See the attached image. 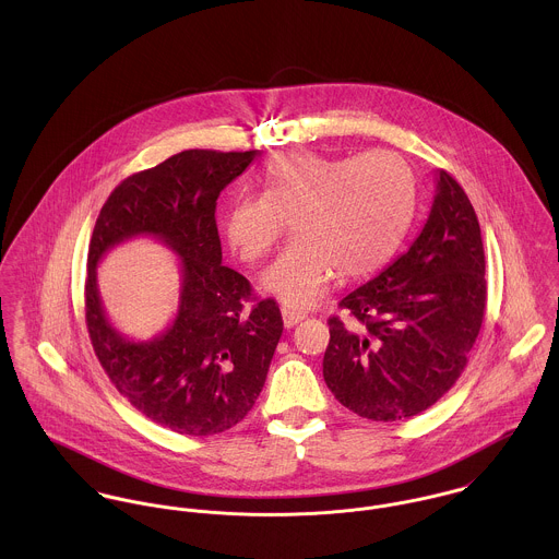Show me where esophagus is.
Returning a JSON list of instances; mask_svg holds the SVG:
<instances>
[{"label":"esophagus","instance_id":"34e87169","mask_svg":"<svg viewBox=\"0 0 559 559\" xmlns=\"http://www.w3.org/2000/svg\"><path fill=\"white\" fill-rule=\"evenodd\" d=\"M306 317H308V314H306V312H301V310L282 308V319H284V324H286V326H293V324L301 322V320L306 319Z\"/></svg>","mask_w":559,"mask_h":559}]
</instances>
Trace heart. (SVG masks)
I'll list each match as a JSON object with an SVG mask.
<instances>
[{
	"mask_svg": "<svg viewBox=\"0 0 559 559\" xmlns=\"http://www.w3.org/2000/svg\"><path fill=\"white\" fill-rule=\"evenodd\" d=\"M260 187V195L228 204L224 235L240 260L253 264L290 222L295 240L260 277L262 288L290 308L314 304L335 275L357 280L381 269L417 206L415 171L392 151L282 153L266 160Z\"/></svg>",
	"mask_w": 559,
	"mask_h": 559,
	"instance_id": "b5f03b06",
	"label": "heart"
}]
</instances>
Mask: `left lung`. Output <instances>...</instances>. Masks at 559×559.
Wrapping results in <instances>:
<instances>
[{
    "label": "left lung",
    "instance_id": "left-lung-1",
    "mask_svg": "<svg viewBox=\"0 0 559 559\" xmlns=\"http://www.w3.org/2000/svg\"><path fill=\"white\" fill-rule=\"evenodd\" d=\"M484 269L478 215L465 189L439 169L419 237L340 301L355 324L326 320L322 377L331 394L374 421L413 417L448 394L484 320Z\"/></svg>",
    "mask_w": 559,
    "mask_h": 559
}]
</instances>
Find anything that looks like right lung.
Segmentation results:
<instances>
[{
    "label": "right lung",
    "instance_id": "right-lung-1",
    "mask_svg": "<svg viewBox=\"0 0 559 559\" xmlns=\"http://www.w3.org/2000/svg\"><path fill=\"white\" fill-rule=\"evenodd\" d=\"M258 151H182L124 178L103 204L87 249L85 324L94 353L140 413L178 435L206 437L237 426L260 396L284 331L275 299L222 264L215 211L219 193ZM138 234L181 255L183 288L175 322L151 343H131L109 324L95 288V264ZM252 306L245 311L243 304Z\"/></svg>",
    "mask_w": 559,
    "mask_h": 559
}]
</instances>
